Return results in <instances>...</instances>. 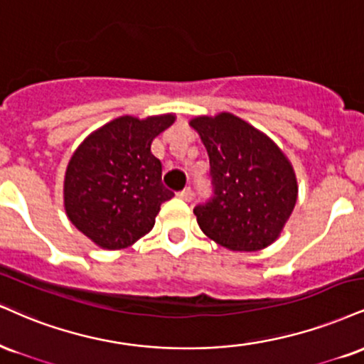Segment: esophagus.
Listing matches in <instances>:
<instances>
[{
	"label": "esophagus",
	"instance_id": "esophagus-1",
	"mask_svg": "<svg viewBox=\"0 0 364 364\" xmlns=\"http://www.w3.org/2000/svg\"><path fill=\"white\" fill-rule=\"evenodd\" d=\"M178 196L181 200H185V201H191V198H193V190H191V188L188 186V188H185V190L179 191Z\"/></svg>",
	"mask_w": 364,
	"mask_h": 364
}]
</instances>
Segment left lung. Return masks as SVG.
I'll list each match as a JSON object with an SVG mask.
<instances>
[{"mask_svg":"<svg viewBox=\"0 0 364 364\" xmlns=\"http://www.w3.org/2000/svg\"><path fill=\"white\" fill-rule=\"evenodd\" d=\"M210 159L212 196L193 208L205 235L230 251H259L296 203V179L277 144L232 113L190 122Z\"/></svg>","mask_w":364,"mask_h":364,"instance_id":"8db88e82","label":"left lung"}]
</instances>
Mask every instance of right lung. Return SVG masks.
<instances>
[{"mask_svg": "<svg viewBox=\"0 0 364 364\" xmlns=\"http://www.w3.org/2000/svg\"><path fill=\"white\" fill-rule=\"evenodd\" d=\"M173 122L174 115L115 118L73 154L64 179L65 213L100 247L132 246L154 227L161 203L174 196L151 152L156 135Z\"/></svg>", "mask_w": 364, "mask_h": 364, "instance_id": "1", "label": "right lung"}]
</instances>
